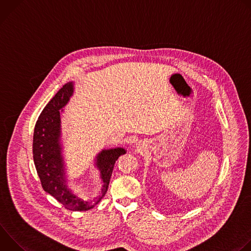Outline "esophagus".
I'll return each instance as SVG.
<instances>
[{"instance_id":"34e87169","label":"esophagus","mask_w":251,"mask_h":251,"mask_svg":"<svg viewBox=\"0 0 251 251\" xmlns=\"http://www.w3.org/2000/svg\"><path fill=\"white\" fill-rule=\"evenodd\" d=\"M143 146H144V145H143L142 143L140 142L139 144H137V146H136V147H137V151H138V152H142L143 149H144V147H143Z\"/></svg>"}]
</instances>
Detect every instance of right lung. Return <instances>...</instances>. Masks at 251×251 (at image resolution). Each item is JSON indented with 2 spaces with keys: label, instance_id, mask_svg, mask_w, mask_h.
<instances>
[{
  "label": "right lung",
  "instance_id": "add662e5",
  "mask_svg": "<svg viewBox=\"0 0 251 251\" xmlns=\"http://www.w3.org/2000/svg\"><path fill=\"white\" fill-rule=\"evenodd\" d=\"M74 84L68 82L52 97L34 126L32 155L43 189L70 210L84 211L94 207L107 193L114 164L126 153L123 148L102 150L94 164L100 175V188L86 196L71 184L60 146V109L73 95Z\"/></svg>",
  "mask_w": 251,
  "mask_h": 251
}]
</instances>
